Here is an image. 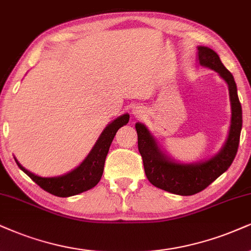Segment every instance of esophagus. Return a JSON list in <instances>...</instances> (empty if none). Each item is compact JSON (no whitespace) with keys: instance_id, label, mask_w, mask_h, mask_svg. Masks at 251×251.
I'll return each mask as SVG.
<instances>
[{"instance_id":"obj_1","label":"esophagus","mask_w":251,"mask_h":251,"mask_svg":"<svg viewBox=\"0 0 251 251\" xmlns=\"http://www.w3.org/2000/svg\"><path fill=\"white\" fill-rule=\"evenodd\" d=\"M132 111H134V114H135L136 117H140V116L143 115V110H142L141 108H138V107L135 108V109L132 110Z\"/></svg>"}]
</instances>
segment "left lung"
<instances>
[{"instance_id":"8db88e82","label":"left lung","mask_w":251,"mask_h":251,"mask_svg":"<svg viewBox=\"0 0 251 251\" xmlns=\"http://www.w3.org/2000/svg\"><path fill=\"white\" fill-rule=\"evenodd\" d=\"M198 59L201 66L215 71L227 83L229 91L230 126L227 140L220 151L211 158L200 162H177L160 149L158 142L147 126L141 122L135 125L138 151L143 159L147 178L153 186L179 196L199 193L227 171L236 156L242 129V107L233 74L224 66L218 53L207 46H198Z\"/></svg>"}]
</instances>
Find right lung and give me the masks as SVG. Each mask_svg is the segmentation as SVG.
<instances>
[{"instance_id": "1", "label": "right lung", "mask_w": 251, "mask_h": 251, "mask_svg": "<svg viewBox=\"0 0 251 251\" xmlns=\"http://www.w3.org/2000/svg\"><path fill=\"white\" fill-rule=\"evenodd\" d=\"M128 122L129 114H123L111 121L99 136L97 143L89 151L87 157L80 163V165L65 175L57 176V177H40L27 171L14 157L15 162L17 163L18 168L22 171L26 173L37 185H39L43 190L49 193L61 198L76 196L82 192L91 190L100 181L111 142L115 137L117 130Z\"/></svg>"}]
</instances>
